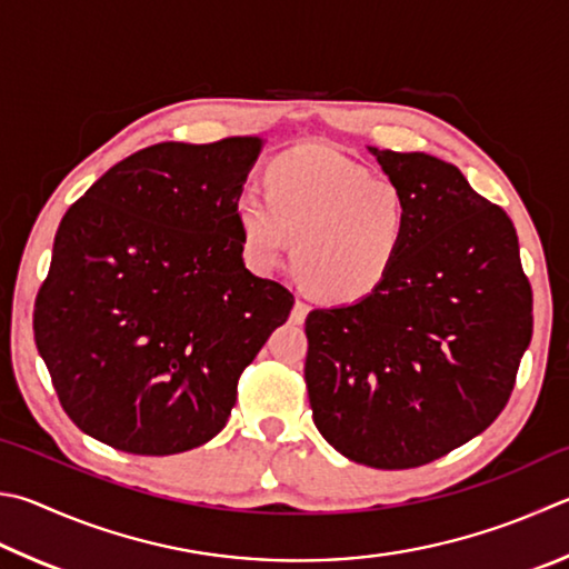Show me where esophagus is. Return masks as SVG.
<instances>
[{
    "label": "esophagus",
    "mask_w": 569,
    "mask_h": 569,
    "mask_svg": "<svg viewBox=\"0 0 569 569\" xmlns=\"http://www.w3.org/2000/svg\"><path fill=\"white\" fill-rule=\"evenodd\" d=\"M306 316H308V303L296 301V303H293V311H291V320H293V323H303Z\"/></svg>",
    "instance_id": "esophagus-1"
}]
</instances>
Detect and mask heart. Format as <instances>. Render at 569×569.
<instances>
[{
    "label": "heart",
    "mask_w": 569,
    "mask_h": 569,
    "mask_svg": "<svg viewBox=\"0 0 569 569\" xmlns=\"http://www.w3.org/2000/svg\"><path fill=\"white\" fill-rule=\"evenodd\" d=\"M266 186H249L236 201L243 256L256 271L281 266L296 239V268L318 296L356 303L378 291L408 239V201L396 181L311 147L276 159Z\"/></svg>",
    "instance_id": "b5f03b06"
}]
</instances>
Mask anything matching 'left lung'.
Here are the masks:
<instances>
[{"mask_svg":"<svg viewBox=\"0 0 569 569\" xmlns=\"http://www.w3.org/2000/svg\"><path fill=\"white\" fill-rule=\"evenodd\" d=\"M408 201V239L378 291L306 318L313 422L340 456L420 468L508 406L532 338V288L518 233L458 167L380 151Z\"/></svg>","mask_w":569,"mask_h":569,"instance_id":"8db88e82","label":"left lung"}]
</instances>
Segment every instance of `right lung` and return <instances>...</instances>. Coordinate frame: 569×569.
I'll return each instance as SVG.
<instances>
[{
	"label": "right lung",
	"instance_id": "1",
	"mask_svg": "<svg viewBox=\"0 0 569 569\" xmlns=\"http://www.w3.org/2000/svg\"><path fill=\"white\" fill-rule=\"evenodd\" d=\"M258 151L256 137L153 143L69 206L34 340L87 436L177 456L229 422L241 373L293 308L243 266L236 201Z\"/></svg>",
	"mask_w": 569,
	"mask_h": 569
}]
</instances>
